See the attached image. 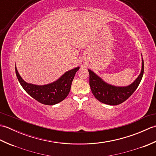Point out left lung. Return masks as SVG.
Wrapping results in <instances>:
<instances>
[{"label":"left lung","instance_id":"1","mask_svg":"<svg viewBox=\"0 0 156 156\" xmlns=\"http://www.w3.org/2000/svg\"><path fill=\"white\" fill-rule=\"evenodd\" d=\"M144 71V64L142 59L141 71L136 80L127 87H119L106 83L93 72L88 69L90 75L89 84L92 94L97 100L107 105H117L121 104L133 94L140 83Z\"/></svg>","mask_w":156,"mask_h":156}]
</instances>
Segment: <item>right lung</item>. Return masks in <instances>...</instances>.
<instances>
[{"instance_id":"right-lung-1","label":"right lung","mask_w":156,"mask_h":156,"mask_svg":"<svg viewBox=\"0 0 156 156\" xmlns=\"http://www.w3.org/2000/svg\"><path fill=\"white\" fill-rule=\"evenodd\" d=\"M79 67L66 72L58 80L44 86H38L27 83L23 80L15 67L16 77L23 89L32 98L41 104L54 105L60 102L67 97L75 74Z\"/></svg>"}]
</instances>
